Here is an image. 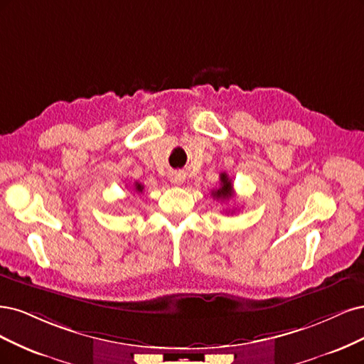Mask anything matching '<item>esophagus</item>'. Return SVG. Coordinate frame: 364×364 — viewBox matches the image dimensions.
Here are the masks:
<instances>
[{
	"instance_id": "1",
	"label": "esophagus",
	"mask_w": 364,
	"mask_h": 364,
	"mask_svg": "<svg viewBox=\"0 0 364 364\" xmlns=\"http://www.w3.org/2000/svg\"><path fill=\"white\" fill-rule=\"evenodd\" d=\"M184 180H186V175L183 172H173L172 173V183L181 184V183H184Z\"/></svg>"
}]
</instances>
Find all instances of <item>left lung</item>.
I'll use <instances>...</instances> for the list:
<instances>
[{
  "mask_svg": "<svg viewBox=\"0 0 364 364\" xmlns=\"http://www.w3.org/2000/svg\"><path fill=\"white\" fill-rule=\"evenodd\" d=\"M213 198L216 199H228L231 196H234V191H232V183L228 178L227 173H220V187L216 191L212 192Z\"/></svg>",
  "mask_w": 364,
  "mask_h": 364,
  "instance_id": "8db88e82",
  "label": "left lung"
}]
</instances>
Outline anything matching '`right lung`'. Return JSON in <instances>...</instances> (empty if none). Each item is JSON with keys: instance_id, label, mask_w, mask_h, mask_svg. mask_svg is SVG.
<instances>
[{"instance_id": "right-lung-1", "label": "right lung", "mask_w": 364, "mask_h": 364, "mask_svg": "<svg viewBox=\"0 0 364 364\" xmlns=\"http://www.w3.org/2000/svg\"><path fill=\"white\" fill-rule=\"evenodd\" d=\"M134 189H136V192H142L144 191V186L140 184V183H134Z\"/></svg>"}]
</instances>
